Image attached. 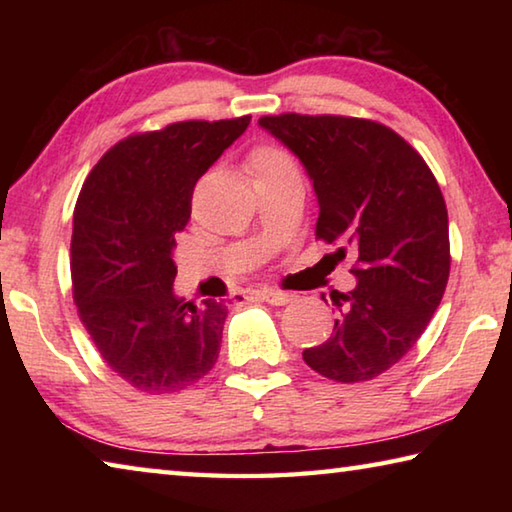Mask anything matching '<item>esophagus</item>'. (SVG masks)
<instances>
[{"label":"esophagus","instance_id":"esophagus-1","mask_svg":"<svg viewBox=\"0 0 512 512\" xmlns=\"http://www.w3.org/2000/svg\"><path fill=\"white\" fill-rule=\"evenodd\" d=\"M255 296L259 300L268 302V305H275V307H282V305H287V302L293 300L291 293H282V291H273V289H262V291H257Z\"/></svg>","mask_w":512,"mask_h":512}]
</instances>
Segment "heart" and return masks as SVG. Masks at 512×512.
<instances>
[{
  "label": "heart",
  "instance_id": "heart-1",
  "mask_svg": "<svg viewBox=\"0 0 512 512\" xmlns=\"http://www.w3.org/2000/svg\"><path fill=\"white\" fill-rule=\"evenodd\" d=\"M248 167H250V173H253V178H257V176H266V173L291 169L293 162L289 160L287 153L275 149V146H259V149L250 153Z\"/></svg>",
  "mask_w": 512,
  "mask_h": 512
}]
</instances>
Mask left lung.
<instances>
[{
	"label": "left lung",
	"instance_id": "left-lung-1",
	"mask_svg": "<svg viewBox=\"0 0 512 512\" xmlns=\"http://www.w3.org/2000/svg\"><path fill=\"white\" fill-rule=\"evenodd\" d=\"M302 162L318 198L316 237L354 255L357 287L332 293L334 332L302 352L343 384L393 368L427 329L449 277L447 207L427 162L391 128L334 115L262 117Z\"/></svg>",
	"mask_w": 512,
	"mask_h": 512
}]
</instances>
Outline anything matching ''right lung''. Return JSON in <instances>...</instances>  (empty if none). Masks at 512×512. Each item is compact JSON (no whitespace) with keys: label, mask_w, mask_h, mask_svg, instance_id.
I'll return each instance as SVG.
<instances>
[{"label":"right lung","mask_w":512,"mask_h":512,"mask_svg":"<svg viewBox=\"0 0 512 512\" xmlns=\"http://www.w3.org/2000/svg\"><path fill=\"white\" fill-rule=\"evenodd\" d=\"M250 117L178 121L112 146L74 210L72 282L81 323L110 370L144 393L196 384L219 357L228 305L176 296V235L198 178Z\"/></svg>","instance_id":"add662e5"}]
</instances>
